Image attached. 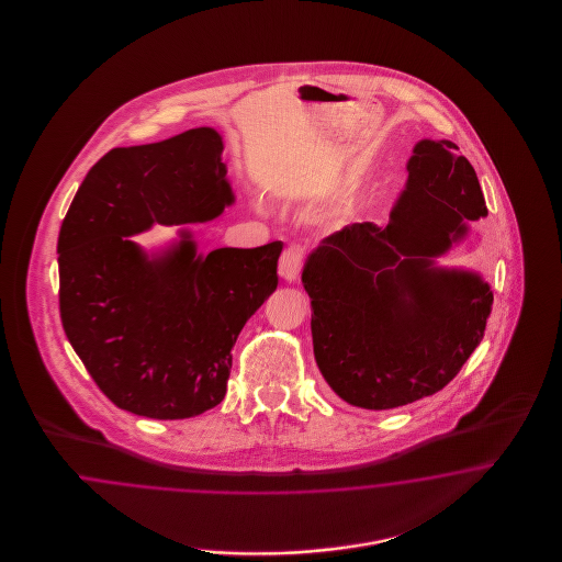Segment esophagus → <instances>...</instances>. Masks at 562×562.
Instances as JSON below:
<instances>
[{"instance_id":"esophagus-1","label":"esophagus","mask_w":562,"mask_h":562,"mask_svg":"<svg viewBox=\"0 0 562 562\" xmlns=\"http://www.w3.org/2000/svg\"><path fill=\"white\" fill-rule=\"evenodd\" d=\"M301 268H303V250L299 246H289L280 257V266H278L280 278H284L286 282H294L299 278Z\"/></svg>"}]
</instances>
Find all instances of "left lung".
I'll list each match as a JSON object with an SVG mask.
<instances>
[{
    "label": "left lung",
    "instance_id": "left-lung-1",
    "mask_svg": "<svg viewBox=\"0 0 562 562\" xmlns=\"http://www.w3.org/2000/svg\"><path fill=\"white\" fill-rule=\"evenodd\" d=\"M457 149L422 138L385 225L351 223L305 259L316 364L348 404L385 411L431 396L484 337L488 282L438 263L486 216L479 177Z\"/></svg>",
    "mask_w": 562,
    "mask_h": 562
}]
</instances>
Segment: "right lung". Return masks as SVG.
Listing matches in <instances>:
<instances>
[{
    "label": "right lung",
    "mask_w": 562,
    "mask_h": 562,
    "mask_svg": "<svg viewBox=\"0 0 562 562\" xmlns=\"http://www.w3.org/2000/svg\"><path fill=\"white\" fill-rule=\"evenodd\" d=\"M221 154L209 126L115 147L60 225L65 335L109 401L140 417L188 419L223 401L241 326L278 286L282 241L204 255L189 227L160 250L131 238L225 213L236 195Z\"/></svg>",
    "instance_id": "1"
}]
</instances>
